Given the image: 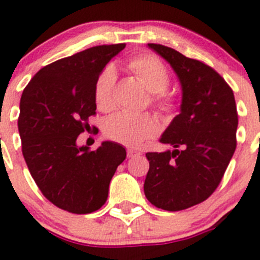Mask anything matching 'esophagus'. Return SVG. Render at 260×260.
Returning a JSON list of instances; mask_svg holds the SVG:
<instances>
[{"mask_svg":"<svg viewBox=\"0 0 260 260\" xmlns=\"http://www.w3.org/2000/svg\"><path fill=\"white\" fill-rule=\"evenodd\" d=\"M141 154L139 153V151L133 150V149H128L127 150V156L128 158H136V156H140Z\"/></svg>","mask_w":260,"mask_h":260,"instance_id":"34e87169","label":"esophagus"}]
</instances>
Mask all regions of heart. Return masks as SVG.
<instances>
[{
  "mask_svg": "<svg viewBox=\"0 0 260 260\" xmlns=\"http://www.w3.org/2000/svg\"><path fill=\"white\" fill-rule=\"evenodd\" d=\"M127 69L149 90V101L162 114H171L177 106V95L168 90L171 75L165 63L153 54H140L127 60ZM115 70L107 66L100 72L94 83V101L104 113L114 109ZM158 121L151 114L119 113L105 123L107 139L128 147H140L158 133Z\"/></svg>",
  "mask_w": 260,
  "mask_h": 260,
  "instance_id": "heart-1",
  "label": "heart"
}]
</instances>
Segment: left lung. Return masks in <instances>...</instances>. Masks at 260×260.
Returning a JSON list of instances; mask_svg holds the SVG:
<instances>
[{
  "instance_id": "1",
  "label": "left lung",
  "mask_w": 260,
  "mask_h": 260,
  "mask_svg": "<svg viewBox=\"0 0 260 260\" xmlns=\"http://www.w3.org/2000/svg\"><path fill=\"white\" fill-rule=\"evenodd\" d=\"M147 45L177 74L182 101L160 137L174 150L146 153L145 196L158 209L181 211L207 200L220 184L237 146V107L232 88L212 67L168 46Z\"/></svg>"
}]
</instances>
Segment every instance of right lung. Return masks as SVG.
I'll return each mask as SVG.
<instances>
[{
	"label": "right lung",
	"instance_id": "right-lung-1",
	"mask_svg": "<svg viewBox=\"0 0 260 260\" xmlns=\"http://www.w3.org/2000/svg\"><path fill=\"white\" fill-rule=\"evenodd\" d=\"M124 48L93 46L55 60L23 90L18 118L23 156L44 197L64 211L90 214L101 209L110 181L127 155L116 142L105 141L93 151L76 145L95 115L98 75Z\"/></svg>",
	"mask_w": 260,
	"mask_h": 260
}]
</instances>
